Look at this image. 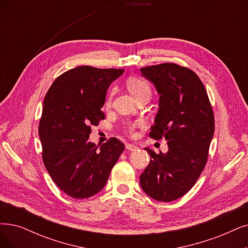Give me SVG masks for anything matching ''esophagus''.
Wrapping results in <instances>:
<instances>
[{
  "label": "esophagus",
  "mask_w": 248,
  "mask_h": 248,
  "mask_svg": "<svg viewBox=\"0 0 248 248\" xmlns=\"http://www.w3.org/2000/svg\"><path fill=\"white\" fill-rule=\"evenodd\" d=\"M126 148H127V150H129V151H136L138 146L136 144H133V143H128L126 145Z\"/></svg>",
  "instance_id": "esophagus-1"
}]
</instances>
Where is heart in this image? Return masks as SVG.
I'll return each mask as SVG.
<instances>
[{
    "label": "heart",
    "instance_id": "1",
    "mask_svg": "<svg viewBox=\"0 0 248 248\" xmlns=\"http://www.w3.org/2000/svg\"><path fill=\"white\" fill-rule=\"evenodd\" d=\"M126 86L128 88V91L130 92V93L135 97V100H137L138 97L143 96V95H148L151 96V87L145 82L143 79L141 78H137V77H130L128 79L126 82ZM111 100H112V95L111 93L108 95L106 105L110 106L111 105ZM142 123L140 121L133 122V123H127L126 124V131L133 135L135 132V128L138 126H141Z\"/></svg>",
    "mask_w": 248,
    "mask_h": 248
}]
</instances>
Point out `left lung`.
<instances>
[{"label": "left lung", "mask_w": 248, "mask_h": 248, "mask_svg": "<svg viewBox=\"0 0 248 248\" xmlns=\"http://www.w3.org/2000/svg\"><path fill=\"white\" fill-rule=\"evenodd\" d=\"M160 94L150 136L165 138L167 153L145 151L151 162L140 175L142 190L152 199L169 202L189 191L207 161L215 131L213 108L200 77L173 63L140 69Z\"/></svg>", "instance_id": "obj_1"}]
</instances>
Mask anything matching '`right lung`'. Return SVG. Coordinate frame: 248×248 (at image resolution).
<instances>
[{"instance_id":"add662e5","label":"right lung","mask_w":248,"mask_h":248,"mask_svg":"<svg viewBox=\"0 0 248 248\" xmlns=\"http://www.w3.org/2000/svg\"><path fill=\"white\" fill-rule=\"evenodd\" d=\"M123 72L79 66L59 76L46 94L38 126L44 164L56 185L73 199L100 192L124 151L115 137L101 147L88 141L91 126L105 119L108 86Z\"/></svg>"}]
</instances>
